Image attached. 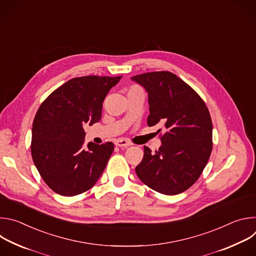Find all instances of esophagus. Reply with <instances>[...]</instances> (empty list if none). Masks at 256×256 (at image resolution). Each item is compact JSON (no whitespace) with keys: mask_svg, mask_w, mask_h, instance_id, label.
<instances>
[{"mask_svg":"<svg viewBox=\"0 0 256 256\" xmlns=\"http://www.w3.org/2000/svg\"><path fill=\"white\" fill-rule=\"evenodd\" d=\"M116 144L118 147H128L132 144V142L126 140V138H118L116 140Z\"/></svg>","mask_w":256,"mask_h":256,"instance_id":"obj_1","label":"esophagus"}]
</instances>
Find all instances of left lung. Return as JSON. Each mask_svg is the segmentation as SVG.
Wrapping results in <instances>:
<instances>
[{
  "instance_id": "1",
  "label": "left lung",
  "mask_w": 256,
  "mask_h": 256,
  "mask_svg": "<svg viewBox=\"0 0 256 256\" xmlns=\"http://www.w3.org/2000/svg\"><path fill=\"white\" fill-rule=\"evenodd\" d=\"M132 80L149 94L148 126L165 128L159 151L153 154L144 146V157L136 173L155 192L167 196L184 192L198 179L212 153L208 109L202 97L171 72H144Z\"/></svg>"
}]
</instances>
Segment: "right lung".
<instances>
[{"mask_svg": "<svg viewBox=\"0 0 256 256\" xmlns=\"http://www.w3.org/2000/svg\"><path fill=\"white\" fill-rule=\"evenodd\" d=\"M122 76L72 78L40 106L32 124L31 155L35 167L54 192L74 196L90 190L104 171L114 144L84 146L85 126L101 118L107 93Z\"/></svg>", "mask_w": 256, "mask_h": 256, "instance_id": "right-lung-1", "label": "right lung"}]
</instances>
